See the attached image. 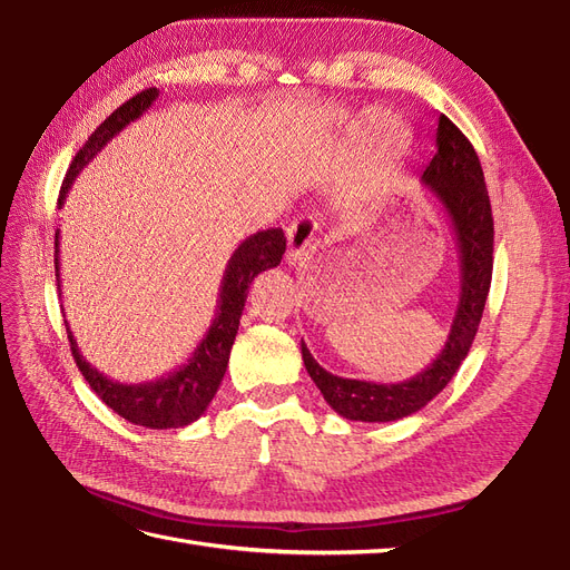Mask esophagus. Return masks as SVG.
<instances>
[{
  "instance_id": "1",
  "label": "esophagus",
  "mask_w": 570,
  "mask_h": 570,
  "mask_svg": "<svg viewBox=\"0 0 570 570\" xmlns=\"http://www.w3.org/2000/svg\"><path fill=\"white\" fill-rule=\"evenodd\" d=\"M318 223L312 216H299L287 226V264H299L304 256L314 252V235Z\"/></svg>"
}]
</instances>
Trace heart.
<instances>
[{
	"instance_id": "obj_1",
	"label": "heart",
	"mask_w": 570,
	"mask_h": 570,
	"mask_svg": "<svg viewBox=\"0 0 570 570\" xmlns=\"http://www.w3.org/2000/svg\"><path fill=\"white\" fill-rule=\"evenodd\" d=\"M381 116H383L381 109L368 111L364 116V120H361V126H358V137H366L368 130H371L373 137H385L390 132V124H387L385 118H381Z\"/></svg>"
}]
</instances>
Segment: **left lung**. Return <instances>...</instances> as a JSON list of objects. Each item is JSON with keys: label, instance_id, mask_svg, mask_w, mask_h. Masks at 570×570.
<instances>
[{"label": "left lung", "instance_id": "8db88e82", "mask_svg": "<svg viewBox=\"0 0 570 570\" xmlns=\"http://www.w3.org/2000/svg\"><path fill=\"white\" fill-rule=\"evenodd\" d=\"M435 157L423 168L428 193L450 216L459 247V302L450 335L433 364L402 383L352 381L325 371L302 342L304 366L323 400L342 419L390 423L421 411L438 396L469 356L492 283L494 223L485 176L473 145L450 118L440 114L435 130Z\"/></svg>", "mask_w": 570, "mask_h": 570}]
</instances>
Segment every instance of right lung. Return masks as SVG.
Wrapping results in <instances>:
<instances>
[{
  "label": "right lung",
  "mask_w": 570,
  "mask_h": 570,
  "mask_svg": "<svg viewBox=\"0 0 570 570\" xmlns=\"http://www.w3.org/2000/svg\"><path fill=\"white\" fill-rule=\"evenodd\" d=\"M157 97H159L157 88H149V90H142L140 95H135L132 99L126 101V105H120L105 120V124L88 137V142H85L82 149L76 154V159L71 161V168H68V174L63 178L61 193H59V209L63 206L68 189H71L80 170L88 166L120 130L130 126L132 120L140 118L154 101H157ZM285 243L287 239L281 228H268V230H258L249 235L237 245V249L228 258L226 273H223L216 314L209 331H206V335L197 344L193 356H189L176 371H170L168 375H161L157 381H149V383L126 385V383L111 381V377L99 373L82 358L78 342L66 321V333H68V342H71V352L78 364V371L82 373L85 381L90 383V387L97 392L101 402H105L109 409H114L120 419H126L135 425L164 430V428H183V425L195 423L206 411V406L212 404L214 394L220 387L223 375H226L230 350L239 327V316H243V308L247 302L249 285L258 273L281 264V258L285 254ZM59 266L61 262H59V228H57L55 268H57L59 295H61Z\"/></svg>",
  "instance_id": "1"
}]
</instances>
